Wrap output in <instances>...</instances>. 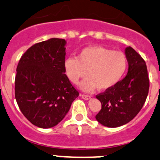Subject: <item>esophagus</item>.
<instances>
[{
    "label": "esophagus",
    "mask_w": 160,
    "mask_h": 160,
    "mask_svg": "<svg viewBox=\"0 0 160 160\" xmlns=\"http://www.w3.org/2000/svg\"><path fill=\"white\" fill-rule=\"evenodd\" d=\"M80 96L82 97V98H83V100H85V101H88V100H90V96H89V95H86V94H81Z\"/></svg>",
    "instance_id": "esophagus-1"
}]
</instances>
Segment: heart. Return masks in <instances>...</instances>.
Segmentation results:
<instances>
[{
  "label": "heart",
  "instance_id": "obj_1",
  "mask_svg": "<svg viewBox=\"0 0 160 160\" xmlns=\"http://www.w3.org/2000/svg\"><path fill=\"white\" fill-rule=\"evenodd\" d=\"M125 55L102 46H90L82 50L78 57H69L64 61V70L72 83L88 76L80 88L90 92L97 88L101 91L114 88L123 77L127 69Z\"/></svg>",
  "mask_w": 160,
  "mask_h": 160
}]
</instances>
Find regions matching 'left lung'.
I'll use <instances>...</instances> for the list:
<instances>
[{"instance_id": "8db88e82", "label": "left lung", "mask_w": 160, "mask_h": 160, "mask_svg": "<svg viewBox=\"0 0 160 160\" xmlns=\"http://www.w3.org/2000/svg\"><path fill=\"white\" fill-rule=\"evenodd\" d=\"M128 73L115 86L97 95L101 109L96 115L100 124L109 128L125 125L138 114L146 102L149 88L146 62L128 46L125 50Z\"/></svg>"}]
</instances>
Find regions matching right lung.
Wrapping results in <instances>:
<instances>
[{
  "mask_svg": "<svg viewBox=\"0 0 160 160\" xmlns=\"http://www.w3.org/2000/svg\"><path fill=\"white\" fill-rule=\"evenodd\" d=\"M66 44L57 38L36 43L18 64L16 101L24 116L38 128L58 125L79 96L65 74Z\"/></svg>",
  "mask_w": 160,
  "mask_h": 160,
  "instance_id": "add662e5",
  "label": "right lung"
}]
</instances>
